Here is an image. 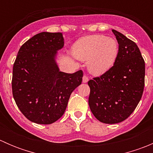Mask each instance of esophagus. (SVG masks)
Here are the masks:
<instances>
[{
    "label": "esophagus",
    "mask_w": 153,
    "mask_h": 153,
    "mask_svg": "<svg viewBox=\"0 0 153 153\" xmlns=\"http://www.w3.org/2000/svg\"><path fill=\"white\" fill-rule=\"evenodd\" d=\"M88 81H89V78H88L87 75H84V76H83V82L86 83V82H88Z\"/></svg>",
    "instance_id": "1"
}]
</instances>
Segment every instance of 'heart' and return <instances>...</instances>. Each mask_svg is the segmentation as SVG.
<instances>
[{
    "mask_svg": "<svg viewBox=\"0 0 153 153\" xmlns=\"http://www.w3.org/2000/svg\"><path fill=\"white\" fill-rule=\"evenodd\" d=\"M118 50V44L114 38L94 35L78 40L73 47V55L80 61H88L90 73L101 75L115 64Z\"/></svg>",
    "mask_w": 153,
    "mask_h": 153,
    "instance_id": "1",
    "label": "heart"
}]
</instances>
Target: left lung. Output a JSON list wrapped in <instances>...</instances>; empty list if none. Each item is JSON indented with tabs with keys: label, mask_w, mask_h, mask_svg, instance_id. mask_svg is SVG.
Wrapping results in <instances>:
<instances>
[{
	"label": "left lung",
	"mask_w": 153,
	"mask_h": 153,
	"mask_svg": "<svg viewBox=\"0 0 153 153\" xmlns=\"http://www.w3.org/2000/svg\"><path fill=\"white\" fill-rule=\"evenodd\" d=\"M119 44L118 58L107 72L88 81L89 106L104 124L126 120L138 106L143 92L145 62L134 41L112 29Z\"/></svg>",
	"instance_id": "1"
}]
</instances>
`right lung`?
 <instances>
[{
  "label": "right lung",
  "mask_w": 153,
  "mask_h": 153,
  "mask_svg": "<svg viewBox=\"0 0 153 153\" xmlns=\"http://www.w3.org/2000/svg\"><path fill=\"white\" fill-rule=\"evenodd\" d=\"M64 45L61 32H43L26 41L13 65L12 95L18 109L30 121L50 124L66 110L74 89L82 82L83 71H59L57 50Z\"/></svg>",
  "instance_id": "1"
}]
</instances>
